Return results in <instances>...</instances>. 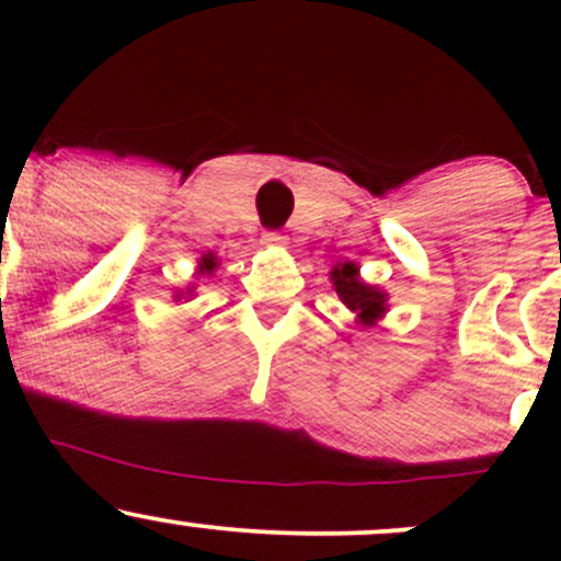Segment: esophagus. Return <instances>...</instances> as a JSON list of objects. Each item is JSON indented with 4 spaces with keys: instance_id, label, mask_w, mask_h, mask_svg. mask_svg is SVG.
Listing matches in <instances>:
<instances>
[{
    "instance_id": "esophagus-1",
    "label": "esophagus",
    "mask_w": 561,
    "mask_h": 561,
    "mask_svg": "<svg viewBox=\"0 0 561 561\" xmlns=\"http://www.w3.org/2000/svg\"><path fill=\"white\" fill-rule=\"evenodd\" d=\"M263 244H268V248H285L287 237L282 231H263Z\"/></svg>"
}]
</instances>
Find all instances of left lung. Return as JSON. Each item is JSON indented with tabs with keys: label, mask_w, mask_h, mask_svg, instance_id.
Returning a JSON list of instances; mask_svg holds the SVG:
<instances>
[{
	"label": "left lung",
	"mask_w": 561,
	"mask_h": 561,
	"mask_svg": "<svg viewBox=\"0 0 561 561\" xmlns=\"http://www.w3.org/2000/svg\"><path fill=\"white\" fill-rule=\"evenodd\" d=\"M334 293L345 302L347 311L356 313V321L362 327L377 324L388 311V293L375 285H366L358 276L356 263H337L330 274Z\"/></svg>",
	"instance_id": "left-lung-1"
}]
</instances>
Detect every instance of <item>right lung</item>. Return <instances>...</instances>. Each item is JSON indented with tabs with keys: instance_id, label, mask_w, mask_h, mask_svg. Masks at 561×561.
Listing matches in <instances>:
<instances>
[{
	"instance_id": "obj_1",
	"label": "right lung",
	"mask_w": 561,
	"mask_h": 561,
	"mask_svg": "<svg viewBox=\"0 0 561 561\" xmlns=\"http://www.w3.org/2000/svg\"><path fill=\"white\" fill-rule=\"evenodd\" d=\"M216 266H218V261H216L214 253L203 255V259H199V263H197V274H203V276L205 274H214ZM176 298H182V295H176Z\"/></svg>"
}]
</instances>
